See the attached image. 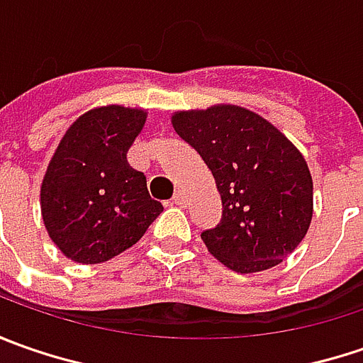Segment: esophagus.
Segmentation results:
<instances>
[{
	"label": "esophagus",
	"instance_id": "34e87169",
	"mask_svg": "<svg viewBox=\"0 0 363 363\" xmlns=\"http://www.w3.org/2000/svg\"><path fill=\"white\" fill-rule=\"evenodd\" d=\"M186 202H188V196H186V191H184V189H177L174 196V203L175 206H186Z\"/></svg>",
	"mask_w": 363,
	"mask_h": 363
}]
</instances>
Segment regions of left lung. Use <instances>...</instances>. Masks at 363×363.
<instances>
[{
	"mask_svg": "<svg viewBox=\"0 0 363 363\" xmlns=\"http://www.w3.org/2000/svg\"><path fill=\"white\" fill-rule=\"evenodd\" d=\"M172 125L200 153L222 198L220 224L202 232L208 252L242 274L281 264L313 218V179L303 153L238 105L177 111Z\"/></svg>",
	"mask_w": 363,
	"mask_h": 363,
	"instance_id": "1",
	"label": "left lung"
}]
</instances>
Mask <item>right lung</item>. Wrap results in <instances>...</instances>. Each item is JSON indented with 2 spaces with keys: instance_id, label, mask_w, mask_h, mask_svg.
<instances>
[{
  "instance_id": "right-lung-1",
  "label": "right lung",
  "mask_w": 363,
  "mask_h": 363,
  "mask_svg": "<svg viewBox=\"0 0 363 363\" xmlns=\"http://www.w3.org/2000/svg\"><path fill=\"white\" fill-rule=\"evenodd\" d=\"M139 106H94L62 135L40 186L42 220L64 257L99 264L141 240L163 206L127 151L145 127Z\"/></svg>"
}]
</instances>
